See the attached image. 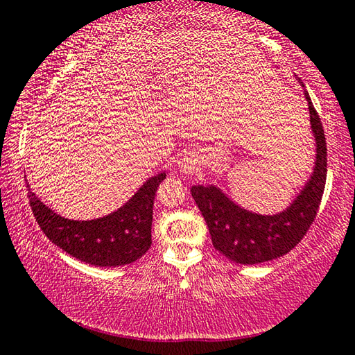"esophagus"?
<instances>
[{
	"label": "esophagus",
	"instance_id": "esophagus-1",
	"mask_svg": "<svg viewBox=\"0 0 355 355\" xmlns=\"http://www.w3.org/2000/svg\"><path fill=\"white\" fill-rule=\"evenodd\" d=\"M180 167H182L183 171H189V169H192V163H189V161L186 159V161H182V163H180Z\"/></svg>",
	"mask_w": 355,
	"mask_h": 355
}]
</instances>
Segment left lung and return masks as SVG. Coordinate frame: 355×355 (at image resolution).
<instances>
[{
    "label": "left lung",
    "mask_w": 355,
    "mask_h": 355,
    "mask_svg": "<svg viewBox=\"0 0 355 355\" xmlns=\"http://www.w3.org/2000/svg\"><path fill=\"white\" fill-rule=\"evenodd\" d=\"M296 80L304 88L300 77ZM304 96L317 146L315 166L300 194L284 211L273 216L256 214L236 205L214 184L191 188V194L208 225L212 245L236 263L253 266L287 254L301 242L317 216L326 184L327 149L320 116L306 89Z\"/></svg>",
    "instance_id": "obj_1"
}]
</instances>
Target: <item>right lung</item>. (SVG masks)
Here are the masks:
<instances>
[{
    "mask_svg": "<svg viewBox=\"0 0 355 355\" xmlns=\"http://www.w3.org/2000/svg\"><path fill=\"white\" fill-rule=\"evenodd\" d=\"M164 178V172L150 177L119 209L93 220L62 217L31 189L28 197L37 223L57 247L94 267H119L139 259L150 248L153 200Z\"/></svg>",
    "mask_w": 355,
    "mask_h": 355,
    "instance_id": "add662e5",
    "label": "right lung"
}]
</instances>
